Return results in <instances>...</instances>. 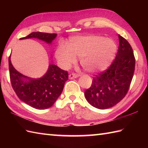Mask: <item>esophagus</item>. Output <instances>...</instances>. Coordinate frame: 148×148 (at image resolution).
<instances>
[{
    "mask_svg": "<svg viewBox=\"0 0 148 148\" xmlns=\"http://www.w3.org/2000/svg\"><path fill=\"white\" fill-rule=\"evenodd\" d=\"M69 79H75V78H76L78 77V75L75 74V73H71L69 75Z\"/></svg>",
    "mask_w": 148,
    "mask_h": 148,
    "instance_id": "esophagus-1",
    "label": "esophagus"
}]
</instances>
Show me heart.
Segmentation results:
<instances>
[{
  "instance_id": "1",
  "label": "heart",
  "mask_w": 148,
  "mask_h": 148,
  "mask_svg": "<svg viewBox=\"0 0 148 148\" xmlns=\"http://www.w3.org/2000/svg\"><path fill=\"white\" fill-rule=\"evenodd\" d=\"M117 46L111 39L99 36H88L72 38L68 48L60 47L56 51L58 61L65 67L76 62V56L81 58V64L88 72L104 70L114 59Z\"/></svg>"
}]
</instances>
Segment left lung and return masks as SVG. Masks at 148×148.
<instances>
[{
  "label": "left lung",
  "instance_id": "obj_1",
  "mask_svg": "<svg viewBox=\"0 0 148 148\" xmlns=\"http://www.w3.org/2000/svg\"><path fill=\"white\" fill-rule=\"evenodd\" d=\"M115 59L109 67L93 77L90 88L84 96L90 105L100 109L114 106L124 98L132 80L136 59L133 49L120 35Z\"/></svg>",
  "mask_w": 148,
  "mask_h": 148
}]
</instances>
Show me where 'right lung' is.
Wrapping results in <instances>:
<instances>
[{
  "label": "right lung",
  "instance_id": "obj_1",
  "mask_svg": "<svg viewBox=\"0 0 148 148\" xmlns=\"http://www.w3.org/2000/svg\"><path fill=\"white\" fill-rule=\"evenodd\" d=\"M56 34L32 32L20 39L37 38L51 44ZM11 55L9 57V76L12 88L18 98L37 109L51 107L60 95L65 83L68 80V72L54 64H50L46 74L39 79H30L18 72L12 66ZM28 79L29 81H24Z\"/></svg>",
  "mask_w": 148,
  "mask_h": 148
}]
</instances>
